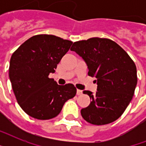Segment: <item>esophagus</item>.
Here are the masks:
<instances>
[{"label":"esophagus","mask_w":146,"mask_h":146,"mask_svg":"<svg viewBox=\"0 0 146 146\" xmlns=\"http://www.w3.org/2000/svg\"><path fill=\"white\" fill-rule=\"evenodd\" d=\"M82 90L77 89V91H76V95H77V96H80V95H82Z\"/></svg>","instance_id":"obj_1"}]
</instances>
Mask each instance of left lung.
Returning a JSON list of instances; mask_svg holds the SVG:
<instances>
[{"label": "left lung", "instance_id": "8db88e82", "mask_svg": "<svg viewBox=\"0 0 146 146\" xmlns=\"http://www.w3.org/2000/svg\"><path fill=\"white\" fill-rule=\"evenodd\" d=\"M75 51L86 63L88 75L96 78V93L84 91L92 99L81 110L85 120L104 125L117 120L131 102L137 84L136 66L129 54L112 40L91 38L73 43Z\"/></svg>", "mask_w": 146, "mask_h": 146}]
</instances>
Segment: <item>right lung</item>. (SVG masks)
Listing matches in <instances>:
<instances>
[{"instance_id": "obj_1", "label": "right lung", "mask_w": 146, "mask_h": 146, "mask_svg": "<svg viewBox=\"0 0 146 146\" xmlns=\"http://www.w3.org/2000/svg\"><path fill=\"white\" fill-rule=\"evenodd\" d=\"M72 44L55 35L41 34L26 40L13 53L9 67L13 90L19 106L32 117H55L64 103L76 96L73 84L60 86L48 77Z\"/></svg>"}]
</instances>
